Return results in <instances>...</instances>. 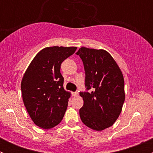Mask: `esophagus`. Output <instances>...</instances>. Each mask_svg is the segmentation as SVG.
Here are the masks:
<instances>
[{
	"mask_svg": "<svg viewBox=\"0 0 153 153\" xmlns=\"http://www.w3.org/2000/svg\"><path fill=\"white\" fill-rule=\"evenodd\" d=\"M72 95H73V96H78V92H72Z\"/></svg>",
	"mask_w": 153,
	"mask_h": 153,
	"instance_id": "34e87169",
	"label": "esophagus"
}]
</instances>
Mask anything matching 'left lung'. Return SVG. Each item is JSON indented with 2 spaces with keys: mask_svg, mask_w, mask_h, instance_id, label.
<instances>
[{
  "mask_svg": "<svg viewBox=\"0 0 153 153\" xmlns=\"http://www.w3.org/2000/svg\"><path fill=\"white\" fill-rule=\"evenodd\" d=\"M76 55L82 60L86 75V91L79 92L84 100L80 118L88 127L104 130L115 122L122 109L124 76L113 58L104 49L81 47Z\"/></svg>",
  "mask_w": 153,
  "mask_h": 153,
  "instance_id": "8db88e82",
  "label": "left lung"
}]
</instances>
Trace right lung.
Here are the masks:
<instances>
[{"mask_svg": "<svg viewBox=\"0 0 153 153\" xmlns=\"http://www.w3.org/2000/svg\"><path fill=\"white\" fill-rule=\"evenodd\" d=\"M77 47H52L38 52L24 73L21 92L24 106L33 122L51 129L62 121L70 93L64 89L61 64Z\"/></svg>", "mask_w": 153, "mask_h": 153, "instance_id": "obj_1", "label": "right lung"}]
</instances>
